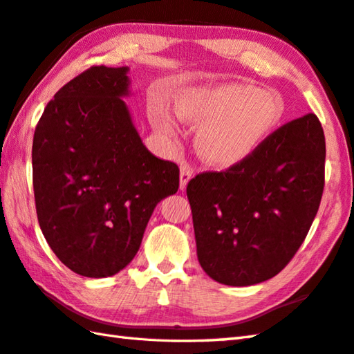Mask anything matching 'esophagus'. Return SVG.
Returning <instances> with one entry per match:
<instances>
[{
  "label": "esophagus",
  "mask_w": 354,
  "mask_h": 354,
  "mask_svg": "<svg viewBox=\"0 0 354 354\" xmlns=\"http://www.w3.org/2000/svg\"><path fill=\"white\" fill-rule=\"evenodd\" d=\"M192 176H193V170L187 164H181V175H179V189L185 190V187H187V184H189Z\"/></svg>",
  "instance_id": "1"
}]
</instances>
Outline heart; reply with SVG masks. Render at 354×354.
I'll return each instance as SVG.
<instances>
[{"mask_svg": "<svg viewBox=\"0 0 354 354\" xmlns=\"http://www.w3.org/2000/svg\"><path fill=\"white\" fill-rule=\"evenodd\" d=\"M175 112L181 122L198 126L194 146L202 160L214 165H232L250 156L284 112L280 95L243 84L199 85L176 95ZM153 123L165 132L175 123L165 111L153 112Z\"/></svg>", "mask_w": 354, "mask_h": 354, "instance_id": "obj_1", "label": "heart"}]
</instances>
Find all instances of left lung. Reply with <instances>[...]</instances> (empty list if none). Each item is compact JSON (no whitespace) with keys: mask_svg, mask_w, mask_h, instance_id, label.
Wrapping results in <instances>:
<instances>
[{"mask_svg":"<svg viewBox=\"0 0 354 354\" xmlns=\"http://www.w3.org/2000/svg\"><path fill=\"white\" fill-rule=\"evenodd\" d=\"M326 138L315 114L286 123L243 161L187 185L198 260L214 281L275 277L301 246L324 190Z\"/></svg>","mask_w":354,"mask_h":354,"instance_id":"8db88e82","label":"left lung"}]
</instances>
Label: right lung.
<instances>
[{"mask_svg": "<svg viewBox=\"0 0 354 354\" xmlns=\"http://www.w3.org/2000/svg\"><path fill=\"white\" fill-rule=\"evenodd\" d=\"M129 66H93L56 93L32 149L36 213L66 268L120 272L138 252L155 207L175 194L179 169L150 153L123 97Z\"/></svg>", "mask_w": 354, "mask_h": 354, "instance_id": "right-lung-1", "label": "right lung"}]
</instances>
